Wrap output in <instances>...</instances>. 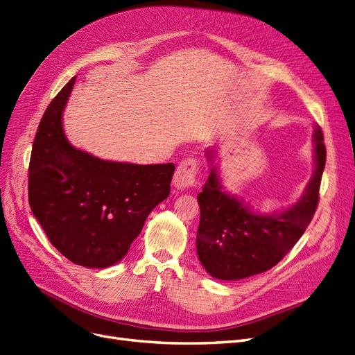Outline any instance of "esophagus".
I'll return each instance as SVG.
<instances>
[{"instance_id": "34e87169", "label": "esophagus", "mask_w": 355, "mask_h": 355, "mask_svg": "<svg viewBox=\"0 0 355 355\" xmlns=\"http://www.w3.org/2000/svg\"><path fill=\"white\" fill-rule=\"evenodd\" d=\"M199 173V161L196 157H187L182 161L177 169L173 178L174 186L180 190H186L196 184V175Z\"/></svg>"}]
</instances>
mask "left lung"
Listing matches in <instances>:
<instances>
[{
    "mask_svg": "<svg viewBox=\"0 0 355 355\" xmlns=\"http://www.w3.org/2000/svg\"><path fill=\"white\" fill-rule=\"evenodd\" d=\"M313 177L301 199L284 212L261 215L235 196L224 191L214 165L215 150L207 149L211 174L198 194L200 224L196 248L202 266L211 277L237 281L263 273L278 265L300 240L319 203V189L326 162L322 128L313 135Z\"/></svg>",
    "mask_w": 355,
    "mask_h": 355,
    "instance_id": "obj_1",
    "label": "left lung"
}]
</instances>
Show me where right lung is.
<instances>
[{
  "label": "right lung",
  "instance_id": "right-lung-1",
  "mask_svg": "<svg viewBox=\"0 0 355 355\" xmlns=\"http://www.w3.org/2000/svg\"><path fill=\"white\" fill-rule=\"evenodd\" d=\"M76 77L39 123L29 164V203L57 250L76 265L103 269L128 252L144 220L169 196L174 164L112 162L74 148L62 112Z\"/></svg>",
  "mask_w": 355,
  "mask_h": 355
}]
</instances>
